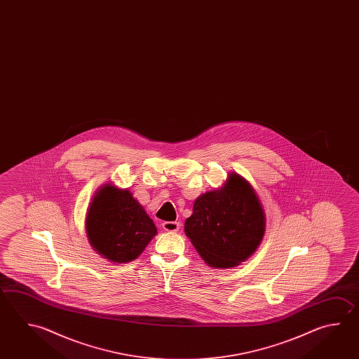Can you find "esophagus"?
Returning a JSON list of instances; mask_svg holds the SVG:
<instances>
[{
  "instance_id": "34e87169",
  "label": "esophagus",
  "mask_w": 359,
  "mask_h": 359,
  "mask_svg": "<svg viewBox=\"0 0 359 359\" xmlns=\"http://www.w3.org/2000/svg\"><path fill=\"white\" fill-rule=\"evenodd\" d=\"M179 222L176 221H165L163 224V229L165 231H170V232H175L179 230Z\"/></svg>"
}]
</instances>
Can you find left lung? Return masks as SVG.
Listing matches in <instances>:
<instances>
[{
    "instance_id": "1",
    "label": "left lung",
    "mask_w": 359,
    "mask_h": 359,
    "mask_svg": "<svg viewBox=\"0 0 359 359\" xmlns=\"http://www.w3.org/2000/svg\"><path fill=\"white\" fill-rule=\"evenodd\" d=\"M184 230L207 264L231 268L257 250L264 235V210L249 183L231 174L222 189L196 199Z\"/></svg>"
}]
</instances>
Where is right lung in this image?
<instances>
[{
    "label": "right lung",
    "mask_w": 359,
    "mask_h": 359,
    "mask_svg": "<svg viewBox=\"0 0 359 359\" xmlns=\"http://www.w3.org/2000/svg\"><path fill=\"white\" fill-rule=\"evenodd\" d=\"M90 244L114 263L135 260L157 229L128 190L107 184L96 193L86 216Z\"/></svg>",
    "instance_id": "right-lung-1"
}]
</instances>
